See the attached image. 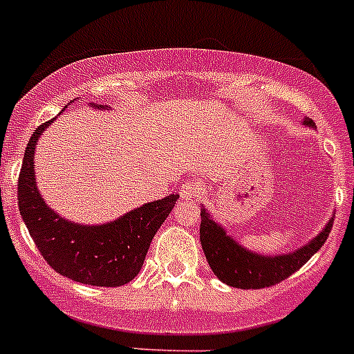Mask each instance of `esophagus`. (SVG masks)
<instances>
[{"label": "esophagus", "mask_w": 354, "mask_h": 354, "mask_svg": "<svg viewBox=\"0 0 354 354\" xmlns=\"http://www.w3.org/2000/svg\"><path fill=\"white\" fill-rule=\"evenodd\" d=\"M180 198L183 200H195L200 193V186L196 180H186L180 186Z\"/></svg>", "instance_id": "esophagus-1"}]
</instances>
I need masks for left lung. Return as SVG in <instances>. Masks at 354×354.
<instances>
[{
  "label": "left lung",
  "instance_id": "1",
  "mask_svg": "<svg viewBox=\"0 0 354 354\" xmlns=\"http://www.w3.org/2000/svg\"><path fill=\"white\" fill-rule=\"evenodd\" d=\"M303 126L314 129V124L308 118L303 120ZM200 216H202L200 243L212 273L221 282L236 289H264L289 278L294 271H298L303 264H306V261L315 252H319L333 227V218H330L323 230L298 250L277 253V255H264L246 250L241 243H237L234 236L225 230L223 225L212 218L204 205Z\"/></svg>",
  "mask_w": 354,
  "mask_h": 354
}]
</instances>
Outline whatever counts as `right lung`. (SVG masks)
I'll return each mask as SVG.
<instances>
[{
  "label": "right lung",
  "mask_w": 354,
  "mask_h": 354,
  "mask_svg": "<svg viewBox=\"0 0 354 354\" xmlns=\"http://www.w3.org/2000/svg\"><path fill=\"white\" fill-rule=\"evenodd\" d=\"M95 109L109 106L90 104ZM55 118L31 134L19 174V211L42 257L56 273L95 287H120L142 270L149 246L179 195L147 202L102 225L74 223L42 198L35 179V147Z\"/></svg>",
  "instance_id": "obj_1"
}]
</instances>
